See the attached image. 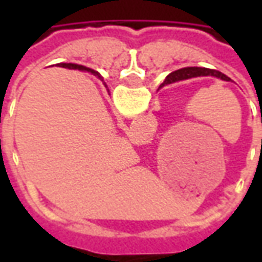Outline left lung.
Here are the masks:
<instances>
[{"label":"left lung","mask_w":262,"mask_h":262,"mask_svg":"<svg viewBox=\"0 0 262 262\" xmlns=\"http://www.w3.org/2000/svg\"><path fill=\"white\" fill-rule=\"evenodd\" d=\"M206 75H212V77H216L219 80L223 81H230V78L227 77L223 73H220L217 70L212 69H205V67H185V69L177 70L174 73H171L165 77L164 82L160 85L161 86L167 85V84H171V82H176V81L181 80H188V78H193V77H206ZM261 122H262V114H261Z\"/></svg>","instance_id":"1"}]
</instances>
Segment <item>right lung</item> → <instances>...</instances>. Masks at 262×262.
Instances as JSON below:
<instances>
[{"mask_svg": "<svg viewBox=\"0 0 262 262\" xmlns=\"http://www.w3.org/2000/svg\"><path fill=\"white\" fill-rule=\"evenodd\" d=\"M61 66H64V67H69V69H78V70H88V71H91L92 74L94 75H97L98 78H99V80L102 81V77H101V75H99V73H97V71H94V70H91V69H86V67H84V66H78V64H71V63H69V64H61Z\"/></svg>", "mask_w": 262, "mask_h": 262, "instance_id": "1", "label": "right lung"}]
</instances>
